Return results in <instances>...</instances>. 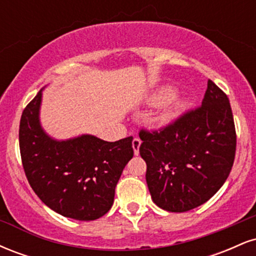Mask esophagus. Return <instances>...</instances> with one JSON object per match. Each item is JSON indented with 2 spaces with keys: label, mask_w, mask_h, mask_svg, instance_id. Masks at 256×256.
<instances>
[{
  "label": "esophagus",
  "mask_w": 256,
  "mask_h": 256,
  "mask_svg": "<svg viewBox=\"0 0 256 256\" xmlns=\"http://www.w3.org/2000/svg\"><path fill=\"white\" fill-rule=\"evenodd\" d=\"M140 143H142V140H140V138H134V140H132V148H134V155H138L140 154Z\"/></svg>",
  "instance_id": "1"
}]
</instances>
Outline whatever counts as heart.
<instances>
[{"label":"heart","mask_w":256,"mask_h":256,"mask_svg":"<svg viewBox=\"0 0 256 256\" xmlns=\"http://www.w3.org/2000/svg\"><path fill=\"white\" fill-rule=\"evenodd\" d=\"M173 95L172 89H161L156 91L155 94H152L149 98V102L152 104H158L161 102L166 101L170 96ZM189 102L186 98H173L167 102V104L164 106L158 112L156 116H154L152 122L155 125L158 126H164L168 124L171 120H173L178 114H180L185 108L188 107Z\"/></svg>","instance_id":"heart-1"}]
</instances>
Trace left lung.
<instances>
[{
	"label": "left lung",
	"mask_w": 256,
	"mask_h": 256,
	"mask_svg": "<svg viewBox=\"0 0 256 256\" xmlns=\"http://www.w3.org/2000/svg\"><path fill=\"white\" fill-rule=\"evenodd\" d=\"M140 154L154 204L168 212L204 204L230 174L236 128L228 96L208 79L202 104L158 130L140 132Z\"/></svg>",
	"instance_id": "left-lung-1"
}]
</instances>
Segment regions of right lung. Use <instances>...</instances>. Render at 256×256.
<instances>
[{"instance_id":"obj_1","label":"right lung","mask_w":256,"mask_h":256,"mask_svg":"<svg viewBox=\"0 0 256 256\" xmlns=\"http://www.w3.org/2000/svg\"><path fill=\"white\" fill-rule=\"evenodd\" d=\"M40 100L42 91L25 107L19 126L22 162L32 190L66 218H101L110 210L116 183L134 156V138L107 142L83 134L52 140L40 125Z\"/></svg>"}]
</instances>
